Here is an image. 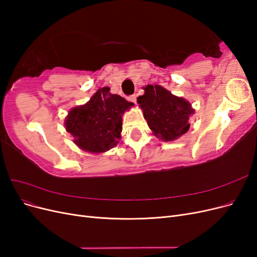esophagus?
Wrapping results in <instances>:
<instances>
[{
  "label": "esophagus",
  "mask_w": 257,
  "mask_h": 257,
  "mask_svg": "<svg viewBox=\"0 0 257 257\" xmlns=\"http://www.w3.org/2000/svg\"><path fill=\"white\" fill-rule=\"evenodd\" d=\"M127 99H128V102H132V103L136 104V95H135V94L128 96V98H127Z\"/></svg>",
  "instance_id": "34e87169"
}]
</instances>
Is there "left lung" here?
I'll use <instances>...</instances> for the list:
<instances>
[{
  "label": "left lung",
  "mask_w": 257,
  "mask_h": 257,
  "mask_svg": "<svg viewBox=\"0 0 257 257\" xmlns=\"http://www.w3.org/2000/svg\"><path fill=\"white\" fill-rule=\"evenodd\" d=\"M144 90L145 94L137 97V103L155 136L173 142L189 131V118L194 109L188 100L158 84H148Z\"/></svg>",
  "instance_id": "obj_1"
}]
</instances>
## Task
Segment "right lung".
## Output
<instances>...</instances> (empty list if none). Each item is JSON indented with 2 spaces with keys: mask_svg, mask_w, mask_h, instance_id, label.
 Returning <instances> with one entry per match:
<instances>
[{
  "mask_svg": "<svg viewBox=\"0 0 257 257\" xmlns=\"http://www.w3.org/2000/svg\"><path fill=\"white\" fill-rule=\"evenodd\" d=\"M133 103L111 94L110 88L98 89L88 103L74 107L65 119V128L80 149L100 153L119 143L122 114Z\"/></svg>",
  "mask_w": 257,
  "mask_h": 257,
  "instance_id": "add662e5",
  "label": "right lung"
}]
</instances>
